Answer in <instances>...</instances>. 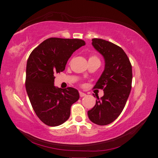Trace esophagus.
Returning <instances> with one entry per match:
<instances>
[{
	"label": "esophagus",
	"instance_id": "34e87169",
	"mask_svg": "<svg viewBox=\"0 0 158 158\" xmlns=\"http://www.w3.org/2000/svg\"><path fill=\"white\" fill-rule=\"evenodd\" d=\"M79 95H80V97H81V98H83V97H84V96H85L86 95H85L84 93H82V92L80 91L79 92Z\"/></svg>",
	"mask_w": 158,
	"mask_h": 158
}]
</instances>
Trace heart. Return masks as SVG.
I'll return each instance as SVG.
<instances>
[{
	"label": "heart",
	"mask_w": 158,
	"mask_h": 158,
	"mask_svg": "<svg viewBox=\"0 0 158 158\" xmlns=\"http://www.w3.org/2000/svg\"><path fill=\"white\" fill-rule=\"evenodd\" d=\"M94 59H98V57L95 56H90L89 58V60H94Z\"/></svg>",
	"instance_id": "obj_1"
}]
</instances>
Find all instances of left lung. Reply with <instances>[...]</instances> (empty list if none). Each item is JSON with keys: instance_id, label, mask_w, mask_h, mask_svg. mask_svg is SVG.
<instances>
[{"instance_id": "obj_1", "label": "left lung", "mask_w": 158, "mask_h": 158, "mask_svg": "<svg viewBox=\"0 0 158 158\" xmlns=\"http://www.w3.org/2000/svg\"><path fill=\"white\" fill-rule=\"evenodd\" d=\"M92 44L103 56L105 70L93 89H102L95 105L88 111L89 119L99 125L114 121L123 110L132 88V65L121 47L105 40L94 38Z\"/></svg>"}]
</instances>
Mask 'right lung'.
Listing matches in <instances>:
<instances>
[{"mask_svg":"<svg viewBox=\"0 0 158 158\" xmlns=\"http://www.w3.org/2000/svg\"><path fill=\"white\" fill-rule=\"evenodd\" d=\"M85 42L79 39L50 37L29 56L26 65V89L34 111L49 126L63 124L70 116L73 104L79 100L78 90L54 86V74L65 70L73 52Z\"/></svg>","mask_w":158,"mask_h":158,"instance_id":"add662e5","label":"right lung"}]
</instances>
